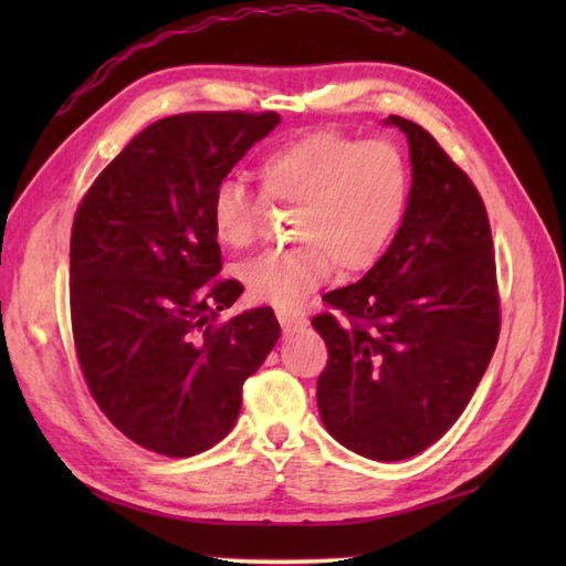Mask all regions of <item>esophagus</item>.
Segmentation results:
<instances>
[{
  "label": "esophagus",
  "mask_w": 566,
  "mask_h": 566,
  "mask_svg": "<svg viewBox=\"0 0 566 566\" xmlns=\"http://www.w3.org/2000/svg\"><path fill=\"white\" fill-rule=\"evenodd\" d=\"M276 321H280V326H282L284 333L302 331L308 323L302 314H294V311H286V308H276Z\"/></svg>",
  "instance_id": "34e87169"
}]
</instances>
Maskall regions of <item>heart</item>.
<instances>
[{
	"mask_svg": "<svg viewBox=\"0 0 566 566\" xmlns=\"http://www.w3.org/2000/svg\"><path fill=\"white\" fill-rule=\"evenodd\" d=\"M268 201L294 207L286 250L240 264L238 276L258 304L290 308L326 282L333 264L359 272L375 264L399 231L411 195L401 150L387 140L311 134L264 155L258 167ZM262 203L243 182L226 179L213 191L211 223L219 243L248 248L258 235Z\"/></svg>",
	"mask_w": 566,
	"mask_h": 566,
	"instance_id": "heart-1",
	"label": "heart"
}]
</instances>
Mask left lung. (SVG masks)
<instances>
[{
    "label": "left lung",
    "instance_id": "1",
    "mask_svg": "<svg viewBox=\"0 0 566 566\" xmlns=\"http://www.w3.org/2000/svg\"><path fill=\"white\" fill-rule=\"evenodd\" d=\"M411 150V195L389 250L363 280L328 292L340 311L314 328L328 345L318 413L347 450L399 462L450 430L496 350L501 308L491 226L460 167L423 126L389 116Z\"/></svg>",
    "mask_w": 566,
    "mask_h": 566
}]
</instances>
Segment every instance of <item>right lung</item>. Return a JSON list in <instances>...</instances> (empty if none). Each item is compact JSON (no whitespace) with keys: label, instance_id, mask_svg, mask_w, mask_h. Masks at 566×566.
<instances>
[{"label":"right lung","instance_id":"1","mask_svg":"<svg viewBox=\"0 0 566 566\" xmlns=\"http://www.w3.org/2000/svg\"><path fill=\"white\" fill-rule=\"evenodd\" d=\"M280 122L274 112L160 118L104 167L75 213L77 359L104 416L140 448H213L235 426L243 381L280 340L270 306L213 323L243 284L216 280L211 223L216 187Z\"/></svg>","mask_w":566,"mask_h":566}]
</instances>
